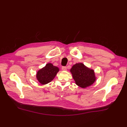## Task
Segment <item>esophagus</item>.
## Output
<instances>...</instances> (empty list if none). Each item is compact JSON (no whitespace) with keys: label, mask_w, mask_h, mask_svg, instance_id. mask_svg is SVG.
<instances>
[{"label":"esophagus","mask_w":127,"mask_h":127,"mask_svg":"<svg viewBox=\"0 0 127 127\" xmlns=\"http://www.w3.org/2000/svg\"><path fill=\"white\" fill-rule=\"evenodd\" d=\"M62 70L63 71H66L67 70V67H65V66H63L62 67Z\"/></svg>","instance_id":"esophagus-1"}]
</instances>
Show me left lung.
<instances>
[{"mask_svg":"<svg viewBox=\"0 0 127 127\" xmlns=\"http://www.w3.org/2000/svg\"><path fill=\"white\" fill-rule=\"evenodd\" d=\"M70 72L76 85L83 88L93 84L96 79L94 71L81 63L73 65Z\"/></svg>","mask_w":127,"mask_h":127,"instance_id":"1","label":"left lung"}]
</instances>
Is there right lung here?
Masks as SVG:
<instances>
[{"label":"right lung","instance_id":"add662e5","mask_svg":"<svg viewBox=\"0 0 127 127\" xmlns=\"http://www.w3.org/2000/svg\"><path fill=\"white\" fill-rule=\"evenodd\" d=\"M59 70L58 67L54 66L51 63H48L37 72V79L42 84H46L53 79Z\"/></svg>","mask_w":127,"mask_h":127}]
</instances>
